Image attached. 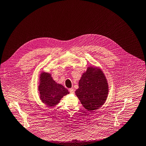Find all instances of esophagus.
Listing matches in <instances>:
<instances>
[{
	"label": "esophagus",
	"mask_w": 146,
	"mask_h": 146,
	"mask_svg": "<svg viewBox=\"0 0 146 146\" xmlns=\"http://www.w3.org/2000/svg\"><path fill=\"white\" fill-rule=\"evenodd\" d=\"M69 92L71 93V94H73L74 92V90L73 89V88H70L69 89Z\"/></svg>",
	"instance_id": "34e87169"
}]
</instances>
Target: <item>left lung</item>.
Returning <instances> with one entry per match:
<instances>
[{
  "instance_id": "left-lung-1",
  "label": "left lung",
  "mask_w": 146,
  "mask_h": 146,
  "mask_svg": "<svg viewBox=\"0 0 146 146\" xmlns=\"http://www.w3.org/2000/svg\"><path fill=\"white\" fill-rule=\"evenodd\" d=\"M109 85L103 71L98 67L90 66L83 73L75 93L85 109L93 111L106 102Z\"/></svg>"
}]
</instances>
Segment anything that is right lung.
I'll return each instance as SVG.
<instances>
[{"instance_id": "obj_1", "label": "right lung", "mask_w": 146, "mask_h": 146, "mask_svg": "<svg viewBox=\"0 0 146 146\" xmlns=\"http://www.w3.org/2000/svg\"><path fill=\"white\" fill-rule=\"evenodd\" d=\"M38 84L40 98L48 107H54L60 102L64 96L69 94L64 86L53 80L52 75L49 73L41 72Z\"/></svg>"}]
</instances>
